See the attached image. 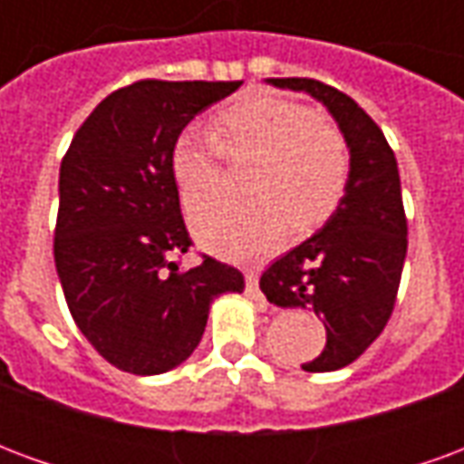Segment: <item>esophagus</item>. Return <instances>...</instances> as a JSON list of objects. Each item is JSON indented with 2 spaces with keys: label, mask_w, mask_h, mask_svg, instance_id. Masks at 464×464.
Wrapping results in <instances>:
<instances>
[{
  "label": "esophagus",
  "mask_w": 464,
  "mask_h": 464,
  "mask_svg": "<svg viewBox=\"0 0 464 464\" xmlns=\"http://www.w3.org/2000/svg\"><path fill=\"white\" fill-rule=\"evenodd\" d=\"M246 293L256 303H266L261 288H258V276H256V271H246Z\"/></svg>",
  "instance_id": "34e87169"
}]
</instances>
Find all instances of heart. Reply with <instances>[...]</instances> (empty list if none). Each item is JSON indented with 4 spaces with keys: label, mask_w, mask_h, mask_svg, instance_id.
Masks as SVG:
<instances>
[{
    "label": "heart",
    "mask_w": 464,
    "mask_h": 464,
    "mask_svg": "<svg viewBox=\"0 0 464 464\" xmlns=\"http://www.w3.org/2000/svg\"><path fill=\"white\" fill-rule=\"evenodd\" d=\"M221 150L232 160L256 159L246 177V192L256 198L204 209L218 190ZM348 169L345 139L328 119L268 94L226 106L216 119V136L198 126L183 131L171 156L183 208L204 209L191 218L196 238L231 261L273 251L285 236V221L295 233L328 221L343 201Z\"/></svg>",
    "instance_id": "heart-1"
}]
</instances>
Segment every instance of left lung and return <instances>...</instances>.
I'll use <instances>...</instances> for the list:
<instances>
[{"mask_svg": "<svg viewBox=\"0 0 464 464\" xmlns=\"http://www.w3.org/2000/svg\"><path fill=\"white\" fill-rule=\"evenodd\" d=\"M321 102L350 151L345 196L321 231L271 263L261 291L278 308L313 311L325 325V348L308 372L345 368L388 323L408 253L395 153L380 126L348 94L315 79H266Z\"/></svg>", "mask_w": 464, "mask_h": 464, "instance_id": "obj_1", "label": "left lung"}]
</instances>
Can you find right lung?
<instances>
[{
  "label": "right lung",
  "mask_w": 464,
  "mask_h": 464,
  "mask_svg": "<svg viewBox=\"0 0 464 464\" xmlns=\"http://www.w3.org/2000/svg\"><path fill=\"white\" fill-rule=\"evenodd\" d=\"M241 82L143 79L109 94L59 169L54 261L72 318L96 353L133 375L181 365L201 343L213 298L243 293L233 266L188 251L173 146L193 116Z\"/></svg>",
  "instance_id": "add662e5"
}]
</instances>
